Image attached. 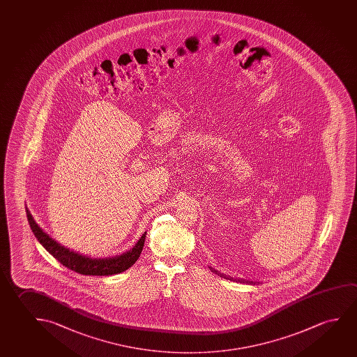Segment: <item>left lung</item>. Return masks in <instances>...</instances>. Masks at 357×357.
<instances>
[{
    "label": "left lung",
    "instance_id": "left-lung-1",
    "mask_svg": "<svg viewBox=\"0 0 357 357\" xmlns=\"http://www.w3.org/2000/svg\"><path fill=\"white\" fill-rule=\"evenodd\" d=\"M213 271H214V272H216V271H215V269H213ZM222 275H221V277H222ZM225 278H227V280H231L230 277H226V275H225ZM247 282H248V280H247ZM248 283H253V282H248Z\"/></svg>",
    "mask_w": 357,
    "mask_h": 357
}]
</instances>
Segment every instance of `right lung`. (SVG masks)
Returning a JSON list of instances; mask_svg holds the SVG:
<instances>
[{
    "instance_id": "add662e5",
    "label": "right lung",
    "mask_w": 357,
    "mask_h": 357,
    "mask_svg": "<svg viewBox=\"0 0 357 357\" xmlns=\"http://www.w3.org/2000/svg\"><path fill=\"white\" fill-rule=\"evenodd\" d=\"M27 213L28 222L32 229L34 236L37 237L39 243L48 251V252L61 262L66 268L72 269L77 273L84 275H117L123 271L130 268L137 261L139 255L142 252L143 245H144V238H146V232L143 234L142 237L138 240L135 247L130 250L128 252L123 253L121 256L111 258H90L86 256H82L79 253L74 252L72 250L61 246V243L53 240L52 237L45 234L38 224L34 221L31 213L26 210Z\"/></svg>"
}]
</instances>
